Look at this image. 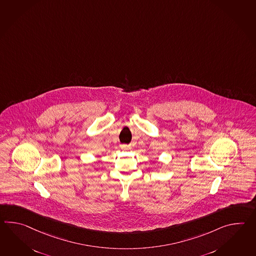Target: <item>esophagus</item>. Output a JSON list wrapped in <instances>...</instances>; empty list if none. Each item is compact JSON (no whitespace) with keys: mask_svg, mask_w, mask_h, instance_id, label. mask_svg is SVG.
<instances>
[{"mask_svg":"<svg viewBox=\"0 0 256 256\" xmlns=\"http://www.w3.org/2000/svg\"><path fill=\"white\" fill-rule=\"evenodd\" d=\"M121 148L122 150H130L131 145H126V144H123V145H121Z\"/></svg>","mask_w":256,"mask_h":256,"instance_id":"obj_1","label":"esophagus"}]
</instances>
